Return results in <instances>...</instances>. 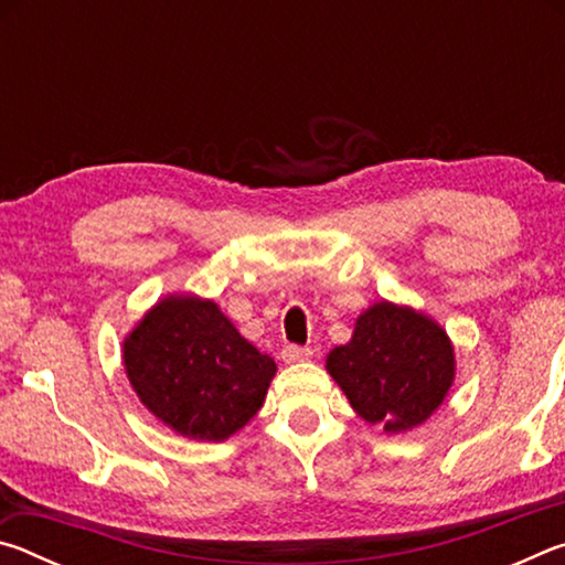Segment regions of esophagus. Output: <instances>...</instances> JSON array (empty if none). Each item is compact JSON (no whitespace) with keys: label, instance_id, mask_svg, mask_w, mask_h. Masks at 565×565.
<instances>
[{"label":"esophagus","instance_id":"1","mask_svg":"<svg viewBox=\"0 0 565 565\" xmlns=\"http://www.w3.org/2000/svg\"><path fill=\"white\" fill-rule=\"evenodd\" d=\"M313 356V349L311 347H296V343H291V347H284L281 349V359L286 363H299V361H309Z\"/></svg>","mask_w":565,"mask_h":565}]
</instances>
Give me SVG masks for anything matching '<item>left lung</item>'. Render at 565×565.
<instances>
[{
    "label": "left lung",
    "instance_id": "8db88e82",
    "mask_svg": "<svg viewBox=\"0 0 565 565\" xmlns=\"http://www.w3.org/2000/svg\"><path fill=\"white\" fill-rule=\"evenodd\" d=\"M327 371L363 420L401 434L444 404L456 356L434 319L411 306L379 301L356 319L351 341L329 353Z\"/></svg>",
    "mask_w": 565,
    "mask_h": 565
}]
</instances>
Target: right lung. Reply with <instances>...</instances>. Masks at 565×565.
Returning a JSON list of instances; mask_svg holds the SVG:
<instances>
[{
    "instance_id": "1",
    "label": "right lung",
    "mask_w": 565,
    "mask_h": 565,
    "mask_svg": "<svg viewBox=\"0 0 565 565\" xmlns=\"http://www.w3.org/2000/svg\"><path fill=\"white\" fill-rule=\"evenodd\" d=\"M124 369L141 404L194 441H224L262 408L276 363L214 301L167 296L124 339Z\"/></svg>"
}]
</instances>
